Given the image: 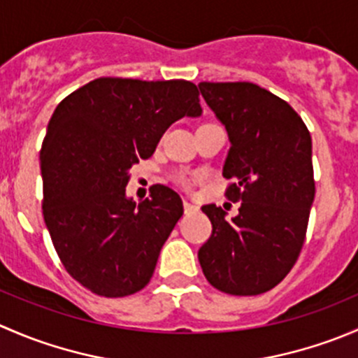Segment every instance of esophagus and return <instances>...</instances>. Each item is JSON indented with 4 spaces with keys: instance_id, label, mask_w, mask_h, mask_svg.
Masks as SVG:
<instances>
[{
    "instance_id": "esophagus-1",
    "label": "esophagus",
    "mask_w": 358,
    "mask_h": 358,
    "mask_svg": "<svg viewBox=\"0 0 358 358\" xmlns=\"http://www.w3.org/2000/svg\"><path fill=\"white\" fill-rule=\"evenodd\" d=\"M183 211H185V215H190V213H196L197 211V206H194L192 202H189V201H183Z\"/></svg>"
}]
</instances>
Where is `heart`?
<instances>
[{
    "mask_svg": "<svg viewBox=\"0 0 358 358\" xmlns=\"http://www.w3.org/2000/svg\"><path fill=\"white\" fill-rule=\"evenodd\" d=\"M176 182H178L182 187H190V182H192V180H190L187 175H178L176 176Z\"/></svg>",
    "mask_w": 358,
    "mask_h": 358,
    "instance_id": "obj_1",
    "label": "heart"
}]
</instances>
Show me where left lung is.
I'll return each instance as SVG.
<instances>
[{
  "label": "left lung",
  "instance_id": "obj_1",
  "mask_svg": "<svg viewBox=\"0 0 358 358\" xmlns=\"http://www.w3.org/2000/svg\"><path fill=\"white\" fill-rule=\"evenodd\" d=\"M201 95L225 126L230 150L227 199L241 202L232 220L202 206L211 237L197 252L216 289L255 296L275 287L298 259L315 197L312 136L287 102L252 83H199Z\"/></svg>",
  "mask_w": 358,
  "mask_h": 358
}]
</instances>
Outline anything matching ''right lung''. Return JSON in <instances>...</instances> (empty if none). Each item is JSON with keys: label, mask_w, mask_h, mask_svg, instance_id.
Wrapping results in <instances>:
<instances>
[{"label": "right lung", "mask_w": 358, "mask_h": 358, "mask_svg": "<svg viewBox=\"0 0 358 358\" xmlns=\"http://www.w3.org/2000/svg\"><path fill=\"white\" fill-rule=\"evenodd\" d=\"M197 86L183 79L99 78L57 106L43 140V216L64 266L106 298L143 289L162 244L183 215L175 190L126 197L129 169L149 159L166 129L199 117Z\"/></svg>", "instance_id": "obj_1"}]
</instances>
